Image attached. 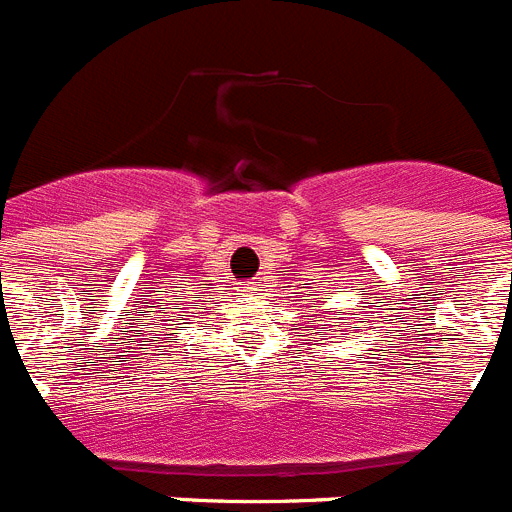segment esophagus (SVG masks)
Returning <instances> with one entry per match:
<instances>
[{
    "label": "esophagus",
    "mask_w": 512,
    "mask_h": 512,
    "mask_svg": "<svg viewBox=\"0 0 512 512\" xmlns=\"http://www.w3.org/2000/svg\"><path fill=\"white\" fill-rule=\"evenodd\" d=\"M238 292H243V295H256L259 292V282H243L238 287Z\"/></svg>",
    "instance_id": "1"
}]
</instances>
